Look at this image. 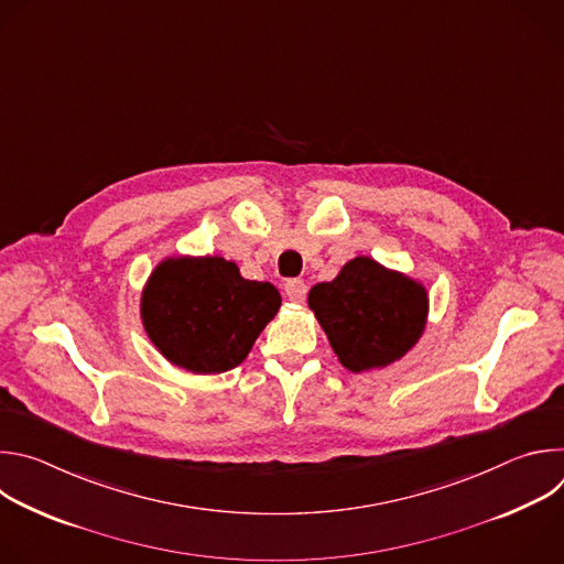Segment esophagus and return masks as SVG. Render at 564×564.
I'll use <instances>...</instances> for the list:
<instances>
[{"label": "esophagus", "mask_w": 564, "mask_h": 564, "mask_svg": "<svg viewBox=\"0 0 564 564\" xmlns=\"http://www.w3.org/2000/svg\"><path fill=\"white\" fill-rule=\"evenodd\" d=\"M285 294H288V299H290L292 303H303L305 296H307V285H305V281H301V279H290V281H285Z\"/></svg>", "instance_id": "obj_1"}]
</instances>
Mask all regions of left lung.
Returning <instances> with one entry per match:
<instances>
[{"instance_id": "left-lung-1", "label": "left lung", "mask_w": 564, "mask_h": 564, "mask_svg": "<svg viewBox=\"0 0 564 564\" xmlns=\"http://www.w3.org/2000/svg\"><path fill=\"white\" fill-rule=\"evenodd\" d=\"M307 303L339 361L364 372L413 348L426 324L429 299L420 283L357 257L335 281L314 285Z\"/></svg>"}]
</instances>
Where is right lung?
<instances>
[{
	"mask_svg": "<svg viewBox=\"0 0 564 564\" xmlns=\"http://www.w3.org/2000/svg\"><path fill=\"white\" fill-rule=\"evenodd\" d=\"M272 283L248 281L220 257L160 263L142 292V324L172 364L198 372H225L252 350L276 314Z\"/></svg>",
	"mask_w": 564,
	"mask_h": 564,
	"instance_id": "1",
	"label": "right lung"
}]
</instances>
